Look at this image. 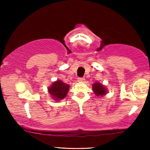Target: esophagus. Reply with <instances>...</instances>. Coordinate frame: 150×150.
I'll return each mask as SVG.
<instances>
[{"label": "esophagus", "mask_w": 150, "mask_h": 150, "mask_svg": "<svg viewBox=\"0 0 150 150\" xmlns=\"http://www.w3.org/2000/svg\"><path fill=\"white\" fill-rule=\"evenodd\" d=\"M84 81H85L84 78H78V79H77L78 82H83Z\"/></svg>", "instance_id": "1"}]
</instances>
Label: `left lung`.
Wrapping results in <instances>:
<instances>
[{
    "instance_id": "1",
    "label": "left lung",
    "mask_w": 150,
    "mask_h": 150,
    "mask_svg": "<svg viewBox=\"0 0 150 150\" xmlns=\"http://www.w3.org/2000/svg\"><path fill=\"white\" fill-rule=\"evenodd\" d=\"M92 89L96 96L103 97L108 93V89L104 85L99 82L94 83L92 85Z\"/></svg>"
}]
</instances>
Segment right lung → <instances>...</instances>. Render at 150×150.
<instances>
[{"label": "right lung", "instance_id": "1", "mask_svg": "<svg viewBox=\"0 0 150 150\" xmlns=\"http://www.w3.org/2000/svg\"><path fill=\"white\" fill-rule=\"evenodd\" d=\"M69 85L63 82L62 80H57L48 87V93L55 101L63 100L67 96L69 90Z\"/></svg>", "mask_w": 150, "mask_h": 150}]
</instances>
